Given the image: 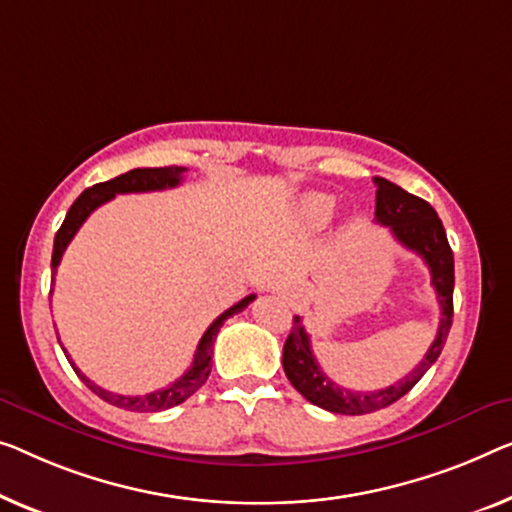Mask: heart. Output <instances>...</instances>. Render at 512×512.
Listing matches in <instances>:
<instances>
[{"mask_svg":"<svg viewBox=\"0 0 512 512\" xmlns=\"http://www.w3.org/2000/svg\"><path fill=\"white\" fill-rule=\"evenodd\" d=\"M335 200L324 193L305 195L299 204V216L308 227H322L333 216Z\"/></svg>","mask_w":512,"mask_h":512,"instance_id":"obj_1","label":"heart"}]
</instances>
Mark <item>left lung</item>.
<instances>
[{
  "label": "left lung",
  "mask_w": 512,
  "mask_h": 512,
  "mask_svg": "<svg viewBox=\"0 0 512 512\" xmlns=\"http://www.w3.org/2000/svg\"><path fill=\"white\" fill-rule=\"evenodd\" d=\"M377 186V207L375 220L391 230L395 241L402 243L411 253L421 255L432 276V287L437 292V301L441 308L439 329L434 335V342L427 349L421 363L416 365L409 375H404L395 384L381 388V391H349V388L335 384L319 368L315 354H312L310 335L305 331L303 319L294 317L292 331H289L285 347H282V368L287 379L299 391L305 400L317 404L333 414L361 416L372 411L384 409L388 404L398 402L402 395H407L414 388L432 363L437 361L441 349L446 345L448 331L453 324V285H455V264L453 250L448 246L446 230L441 225L430 204L421 197L407 193L395 183L375 177Z\"/></svg>",
  "instance_id": "obj_1"
}]
</instances>
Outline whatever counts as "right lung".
<instances>
[{"label": "right lung", "mask_w": 512, "mask_h": 512, "mask_svg": "<svg viewBox=\"0 0 512 512\" xmlns=\"http://www.w3.org/2000/svg\"><path fill=\"white\" fill-rule=\"evenodd\" d=\"M183 172H186V167H177V165H170V167H137V170L119 174V177H114L110 181L96 183V186L87 188L85 193H82L78 200L73 202V207L68 209L64 223H61L59 232L55 236V248H52V271H57V266L61 262V255H64L66 246L71 243L73 236L78 234V230L82 227V223H85V220L89 218L91 211H96L98 207H101V204L110 202L114 195H121V193H151V190H165V188L179 186ZM50 296H52V289H50ZM253 301H255V294H250V296H246V299H241L239 303H234L232 308H227L223 315L213 319V324L209 326L207 331H204L200 345H197L193 365H190V368L183 372V375L177 381H172L170 386L160 388V391H154V393H147V395H119V393L105 391V388L96 386L87 375H82L78 365L73 363L71 354H68L64 347H61V349H64L68 363L73 365L75 375L85 381V384L101 400L110 402L119 409H126V411H163V409L177 407V404L186 402L190 395L197 391V388L204 386V381L209 379V372H211L213 342H216V335L220 331V326L225 324V319H230L232 315H236V312L248 308V303H253ZM59 345H61V342H59Z\"/></svg>", "instance_id": "1"}]
</instances>
